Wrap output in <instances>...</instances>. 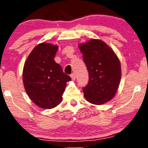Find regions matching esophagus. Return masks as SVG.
Returning <instances> with one entry per match:
<instances>
[{
    "label": "esophagus",
    "instance_id": "esophagus-1",
    "mask_svg": "<svg viewBox=\"0 0 148 148\" xmlns=\"http://www.w3.org/2000/svg\"><path fill=\"white\" fill-rule=\"evenodd\" d=\"M70 76H71V78H72V80L76 79V74H74V73H72V74L70 75Z\"/></svg>",
    "mask_w": 148,
    "mask_h": 148
}]
</instances>
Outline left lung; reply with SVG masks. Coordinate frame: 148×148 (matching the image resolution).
Returning a JSON list of instances; mask_svg holds the SVG:
<instances>
[{
  "label": "left lung",
  "instance_id": "1",
  "mask_svg": "<svg viewBox=\"0 0 148 148\" xmlns=\"http://www.w3.org/2000/svg\"><path fill=\"white\" fill-rule=\"evenodd\" d=\"M79 47L89 74V81L83 88L85 98L93 104L106 103L114 97L120 84V60L101 40H91Z\"/></svg>",
  "mask_w": 148,
  "mask_h": 148
}]
</instances>
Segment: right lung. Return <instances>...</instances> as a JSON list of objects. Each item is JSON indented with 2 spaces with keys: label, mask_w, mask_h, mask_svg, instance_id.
<instances>
[{
  "label": "right lung",
  "mask_w": 148,
  "mask_h": 148,
  "mask_svg": "<svg viewBox=\"0 0 148 148\" xmlns=\"http://www.w3.org/2000/svg\"><path fill=\"white\" fill-rule=\"evenodd\" d=\"M57 50V45L40 44L30 53L23 67L25 91L37 106L43 108L49 109L60 103L66 83L72 79L53 60Z\"/></svg>",
  "instance_id": "1"
}]
</instances>
